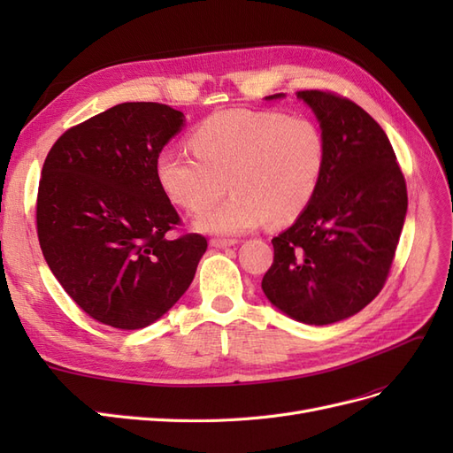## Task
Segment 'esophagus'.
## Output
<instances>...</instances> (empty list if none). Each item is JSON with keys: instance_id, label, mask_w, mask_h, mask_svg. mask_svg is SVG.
<instances>
[{"instance_id": "1", "label": "esophagus", "mask_w": 453, "mask_h": 453, "mask_svg": "<svg viewBox=\"0 0 453 453\" xmlns=\"http://www.w3.org/2000/svg\"><path fill=\"white\" fill-rule=\"evenodd\" d=\"M210 243L213 245V248L221 250V248H230V245H234L236 240H232V238H211Z\"/></svg>"}]
</instances>
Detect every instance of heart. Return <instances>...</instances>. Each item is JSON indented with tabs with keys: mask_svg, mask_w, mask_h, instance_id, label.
I'll use <instances>...</instances> for the list:
<instances>
[{
	"mask_svg": "<svg viewBox=\"0 0 453 453\" xmlns=\"http://www.w3.org/2000/svg\"><path fill=\"white\" fill-rule=\"evenodd\" d=\"M196 157L166 149L157 160L164 193L187 211H201L230 188L235 193L196 217V228L234 236L268 221L285 226L306 211L321 185L326 142L306 117L228 109L188 135Z\"/></svg>",
	"mask_w": 453,
	"mask_h": 453,
	"instance_id": "b5f03b06",
	"label": "heart"
}]
</instances>
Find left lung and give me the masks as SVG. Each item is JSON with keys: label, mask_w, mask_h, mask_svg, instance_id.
I'll return each mask as SVG.
<instances>
[{"label": "left lung", "mask_w": 453, "mask_h": 453, "mask_svg": "<svg viewBox=\"0 0 453 453\" xmlns=\"http://www.w3.org/2000/svg\"><path fill=\"white\" fill-rule=\"evenodd\" d=\"M296 98L319 120L326 166L306 211L272 240L263 291L300 323L331 325L361 311L386 285L406 181L386 132L363 107L328 90H300Z\"/></svg>", "instance_id": "obj_1"}]
</instances>
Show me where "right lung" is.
Masks as SVG:
<instances>
[{"instance_id": "add662e5", "label": "right lung", "mask_w": 453, "mask_h": 453, "mask_svg": "<svg viewBox=\"0 0 453 453\" xmlns=\"http://www.w3.org/2000/svg\"><path fill=\"white\" fill-rule=\"evenodd\" d=\"M185 115L127 102L65 130L37 190V238L54 278L98 323L135 331L162 318L193 281L208 240L181 225L157 175Z\"/></svg>"}]
</instances>
